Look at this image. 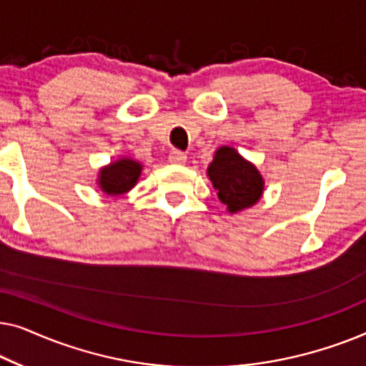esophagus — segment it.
I'll return each instance as SVG.
<instances>
[{
    "mask_svg": "<svg viewBox=\"0 0 366 366\" xmlns=\"http://www.w3.org/2000/svg\"><path fill=\"white\" fill-rule=\"evenodd\" d=\"M169 163H174V164H182L187 162V154L183 152H179V149H173L172 153H169Z\"/></svg>",
    "mask_w": 366,
    "mask_h": 366,
    "instance_id": "1",
    "label": "esophagus"
}]
</instances>
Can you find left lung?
Listing matches in <instances>:
<instances>
[{
    "label": "left lung",
    "instance_id": "left-lung-1",
    "mask_svg": "<svg viewBox=\"0 0 366 366\" xmlns=\"http://www.w3.org/2000/svg\"><path fill=\"white\" fill-rule=\"evenodd\" d=\"M219 202L229 213H238L253 207L262 198L264 182L254 167L232 147H222L214 153L207 169Z\"/></svg>",
    "mask_w": 366,
    "mask_h": 366
}]
</instances>
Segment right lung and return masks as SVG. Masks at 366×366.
Wrapping results in <instances>:
<instances>
[{
	"instance_id": "1",
	"label": "right lung",
	"mask_w": 366,
	"mask_h": 366,
	"mask_svg": "<svg viewBox=\"0 0 366 366\" xmlns=\"http://www.w3.org/2000/svg\"><path fill=\"white\" fill-rule=\"evenodd\" d=\"M142 163L132 158H119L117 162L109 163L108 167L99 169L98 184L103 193L109 197L124 194L137 184L139 174H142Z\"/></svg>"
}]
</instances>
